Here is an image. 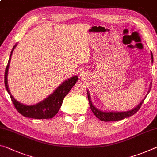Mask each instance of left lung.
Wrapping results in <instances>:
<instances>
[{
	"instance_id": "8db88e82",
	"label": "left lung",
	"mask_w": 157,
	"mask_h": 157,
	"mask_svg": "<svg viewBox=\"0 0 157 157\" xmlns=\"http://www.w3.org/2000/svg\"><path fill=\"white\" fill-rule=\"evenodd\" d=\"M151 63H153V54L151 52ZM151 86H150V89H151ZM87 96H88V99L89 102V105H90L91 111L93 112L94 115H95L97 118H98L100 120L103 121H119V120H121V119H125L126 117H128L130 116L133 115L134 114H136L137 112L140 110V107L142 106V105H143L144 101H145V99H144V100L142 101L141 103L136 107V108H135L130 111L121 112V113H114V112H112V113L111 112H110V113H106V112L100 111L99 110H98V109H96L95 107L93 105L88 91H87Z\"/></svg>"
}]
</instances>
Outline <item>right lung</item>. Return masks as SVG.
I'll return each instance as SVG.
<instances>
[{"label":"right lung","mask_w":157,"mask_h":157,"mask_svg":"<svg viewBox=\"0 0 157 157\" xmlns=\"http://www.w3.org/2000/svg\"><path fill=\"white\" fill-rule=\"evenodd\" d=\"M16 46L17 44L12 49L8 63H7L6 71H5V86H6L7 91L10 94L12 103L14 104V106L16 108V110L26 117L38 119H51L58 113L59 109H60L62 105V103H63V98L68 94V92L72 87L75 84L78 78L77 76H74L73 78H71L68 79V80L65 81L56 89L53 94L47 97L46 99H44L43 101L36 104V105L28 106L19 103L11 95L10 91L8 89V85H7V78L11 56L12 54V52L14 51Z\"/></svg>","instance_id":"add662e5"}]
</instances>
